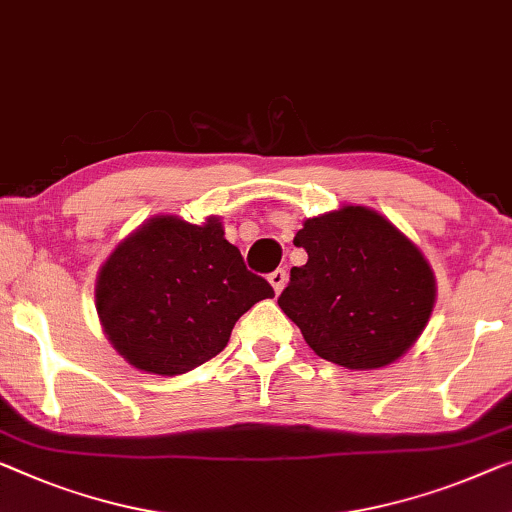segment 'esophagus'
Listing matches in <instances>:
<instances>
[{
	"instance_id": "1",
	"label": "esophagus",
	"mask_w": 512,
	"mask_h": 512,
	"mask_svg": "<svg viewBox=\"0 0 512 512\" xmlns=\"http://www.w3.org/2000/svg\"><path fill=\"white\" fill-rule=\"evenodd\" d=\"M269 282L273 285V289H276V294H280L282 287H285V282H287V271L276 269L273 273H269Z\"/></svg>"
}]
</instances>
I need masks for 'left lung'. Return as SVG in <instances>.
I'll return each mask as SVG.
<instances>
[{
    "instance_id": "1",
    "label": "left lung",
    "mask_w": 512,
    "mask_h": 512,
    "mask_svg": "<svg viewBox=\"0 0 512 512\" xmlns=\"http://www.w3.org/2000/svg\"><path fill=\"white\" fill-rule=\"evenodd\" d=\"M308 262L278 296L317 356L349 370L393 363L414 345L434 305L425 257L384 216L345 207L303 223Z\"/></svg>"
}]
</instances>
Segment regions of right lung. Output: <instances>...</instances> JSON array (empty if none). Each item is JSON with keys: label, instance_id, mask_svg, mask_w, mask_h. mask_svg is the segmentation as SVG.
Listing matches in <instances>:
<instances>
[{"label": "right lung", "instance_id": "right-lung-1", "mask_svg": "<svg viewBox=\"0 0 512 512\" xmlns=\"http://www.w3.org/2000/svg\"><path fill=\"white\" fill-rule=\"evenodd\" d=\"M216 218L160 216L114 250L96 310L114 349L144 372L183 375L220 354L234 324L273 287L246 269Z\"/></svg>", "mask_w": 512, "mask_h": 512}]
</instances>
